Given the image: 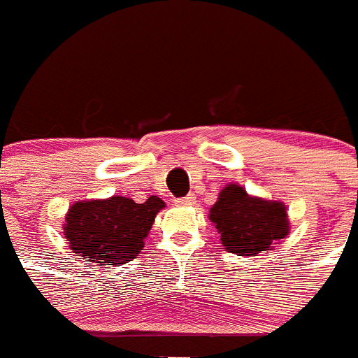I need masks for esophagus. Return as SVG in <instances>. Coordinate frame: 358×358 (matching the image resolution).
<instances>
[{
    "label": "esophagus",
    "instance_id": "obj_1",
    "mask_svg": "<svg viewBox=\"0 0 358 358\" xmlns=\"http://www.w3.org/2000/svg\"><path fill=\"white\" fill-rule=\"evenodd\" d=\"M176 204H177V206H192V204H195V195L188 194L186 197L176 199Z\"/></svg>",
    "mask_w": 358,
    "mask_h": 358
}]
</instances>
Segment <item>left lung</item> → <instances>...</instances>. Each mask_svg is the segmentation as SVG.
<instances>
[{"label": "left lung", "instance_id": "left-lung-1", "mask_svg": "<svg viewBox=\"0 0 358 358\" xmlns=\"http://www.w3.org/2000/svg\"><path fill=\"white\" fill-rule=\"evenodd\" d=\"M210 220L220 233V242L233 255L256 256L285 238L289 218L285 204L249 197L238 185H227L210 210Z\"/></svg>", "mask_w": 358, "mask_h": 358}]
</instances>
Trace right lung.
Returning <instances> with one entry per match:
<instances>
[{"instance_id": "right-lung-1", "label": "right lung", "mask_w": 358, "mask_h": 358, "mask_svg": "<svg viewBox=\"0 0 358 358\" xmlns=\"http://www.w3.org/2000/svg\"><path fill=\"white\" fill-rule=\"evenodd\" d=\"M161 208L164 202L156 195L141 204L127 197L75 202L64 224L69 249L98 265L129 264L143 251V240Z\"/></svg>"}]
</instances>
